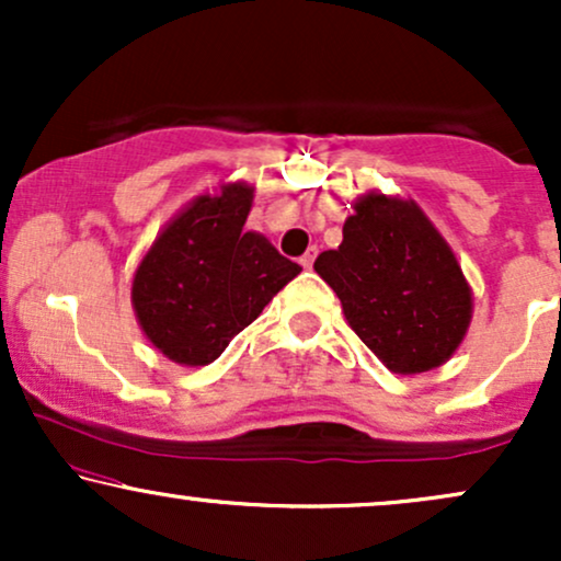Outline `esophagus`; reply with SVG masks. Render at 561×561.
I'll list each match as a JSON object with an SVG mask.
<instances>
[{"instance_id":"esophagus-1","label":"esophagus","mask_w":561,"mask_h":561,"mask_svg":"<svg viewBox=\"0 0 561 561\" xmlns=\"http://www.w3.org/2000/svg\"><path fill=\"white\" fill-rule=\"evenodd\" d=\"M313 261H317V248H308V253L300 259V266L302 268H311Z\"/></svg>"}]
</instances>
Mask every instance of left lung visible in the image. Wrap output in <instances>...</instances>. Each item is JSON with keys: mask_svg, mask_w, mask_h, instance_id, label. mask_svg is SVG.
<instances>
[{"mask_svg": "<svg viewBox=\"0 0 561 561\" xmlns=\"http://www.w3.org/2000/svg\"><path fill=\"white\" fill-rule=\"evenodd\" d=\"M353 208L340 248L324 250L313 268L390 371L446 364L472 321V289L454 250L414 199L366 192Z\"/></svg>", "mask_w": 561, "mask_h": 561, "instance_id": "1", "label": "left lung"}]
</instances>
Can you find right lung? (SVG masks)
Returning <instances> with one entry per match:
<instances>
[{
    "instance_id": "add662e5",
    "label": "right lung",
    "mask_w": 561,
    "mask_h": 561,
    "mask_svg": "<svg viewBox=\"0 0 561 561\" xmlns=\"http://www.w3.org/2000/svg\"><path fill=\"white\" fill-rule=\"evenodd\" d=\"M253 186L221 184L179 210L131 282V306L152 345L182 366L216 362L234 334L300 274L259 231H244Z\"/></svg>"
}]
</instances>
